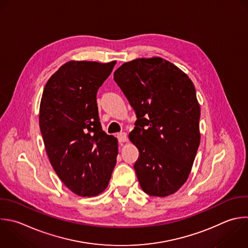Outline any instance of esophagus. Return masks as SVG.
Returning a JSON list of instances; mask_svg holds the SVG:
<instances>
[{
    "label": "esophagus",
    "mask_w": 248,
    "mask_h": 248,
    "mask_svg": "<svg viewBox=\"0 0 248 248\" xmlns=\"http://www.w3.org/2000/svg\"><path fill=\"white\" fill-rule=\"evenodd\" d=\"M117 138L119 140V142H126L128 140L127 139V134L126 133H119L117 135Z\"/></svg>",
    "instance_id": "esophagus-1"
}]
</instances>
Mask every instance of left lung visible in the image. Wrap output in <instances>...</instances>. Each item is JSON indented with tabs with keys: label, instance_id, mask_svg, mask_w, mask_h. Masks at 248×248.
<instances>
[{
	"label": "left lung",
	"instance_id": "left-lung-1",
	"mask_svg": "<svg viewBox=\"0 0 248 248\" xmlns=\"http://www.w3.org/2000/svg\"><path fill=\"white\" fill-rule=\"evenodd\" d=\"M137 114L130 140L140 152L135 170L143 192L174 194L186 182L201 140V108L189 77L161 58H138L114 72Z\"/></svg>",
	"mask_w": 248,
	"mask_h": 248
}]
</instances>
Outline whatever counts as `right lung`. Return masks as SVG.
<instances>
[{"mask_svg": "<svg viewBox=\"0 0 248 248\" xmlns=\"http://www.w3.org/2000/svg\"><path fill=\"white\" fill-rule=\"evenodd\" d=\"M116 61H70L47 80L40 128L49 162L75 194L95 197L108 185L118 140L101 126L96 95Z\"/></svg>", "mask_w": 248, "mask_h": 248, "instance_id": "add662e5", "label": "right lung"}]
</instances>
